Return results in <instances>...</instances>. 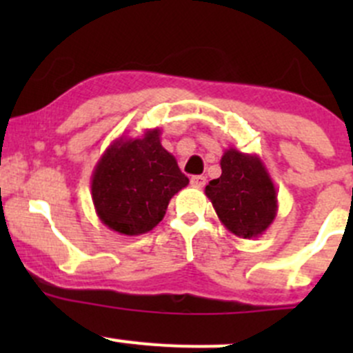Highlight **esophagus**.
I'll return each instance as SVG.
<instances>
[{
    "mask_svg": "<svg viewBox=\"0 0 353 353\" xmlns=\"http://www.w3.org/2000/svg\"><path fill=\"white\" fill-rule=\"evenodd\" d=\"M191 184H193L194 188H205L206 177L205 176H193L191 177Z\"/></svg>",
    "mask_w": 353,
    "mask_h": 353,
    "instance_id": "1",
    "label": "esophagus"
}]
</instances>
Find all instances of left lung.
<instances>
[{
  "instance_id": "obj_1",
  "label": "left lung",
  "mask_w": 353,
  "mask_h": 353,
  "mask_svg": "<svg viewBox=\"0 0 353 353\" xmlns=\"http://www.w3.org/2000/svg\"><path fill=\"white\" fill-rule=\"evenodd\" d=\"M220 167L222 176L205 188L220 222L243 239L261 236L279 212L268 169L256 154H244L232 147L223 152Z\"/></svg>"
}]
</instances>
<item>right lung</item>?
<instances>
[{"label": "right lung", "instance_id": "obj_1", "mask_svg": "<svg viewBox=\"0 0 353 353\" xmlns=\"http://www.w3.org/2000/svg\"><path fill=\"white\" fill-rule=\"evenodd\" d=\"M188 184L154 128L109 145L92 172V201L105 227L123 236H140L159 225L170 198Z\"/></svg>", "mask_w": 353, "mask_h": 353}]
</instances>
